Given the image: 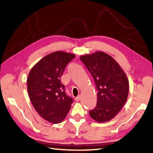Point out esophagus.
Here are the masks:
<instances>
[{
	"instance_id": "1",
	"label": "esophagus",
	"mask_w": 153,
	"mask_h": 153,
	"mask_svg": "<svg viewBox=\"0 0 153 153\" xmlns=\"http://www.w3.org/2000/svg\"><path fill=\"white\" fill-rule=\"evenodd\" d=\"M80 96H78L77 97H76V98H75V101H76V102L79 101V100H80Z\"/></svg>"
}]
</instances>
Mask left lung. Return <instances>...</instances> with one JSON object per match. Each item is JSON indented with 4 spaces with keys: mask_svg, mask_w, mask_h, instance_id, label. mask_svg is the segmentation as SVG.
Listing matches in <instances>:
<instances>
[{
    "mask_svg": "<svg viewBox=\"0 0 153 153\" xmlns=\"http://www.w3.org/2000/svg\"><path fill=\"white\" fill-rule=\"evenodd\" d=\"M91 74L97 92V104L90 111L94 121L103 123L110 121L122 109L129 94V80L117 62L103 51L80 56Z\"/></svg>",
    "mask_w": 153,
    "mask_h": 153,
    "instance_id": "left-lung-1",
    "label": "left lung"
}]
</instances>
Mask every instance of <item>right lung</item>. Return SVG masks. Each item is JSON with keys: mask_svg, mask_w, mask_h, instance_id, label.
<instances>
[{"mask_svg": "<svg viewBox=\"0 0 153 153\" xmlns=\"http://www.w3.org/2000/svg\"><path fill=\"white\" fill-rule=\"evenodd\" d=\"M75 57V54L61 51L51 53L29 73L27 88L31 104L41 117L52 123H61L71 109L73 99L65 94L60 78Z\"/></svg>", "mask_w": 153, "mask_h": 153, "instance_id": "add662e5", "label": "right lung"}]
</instances>
